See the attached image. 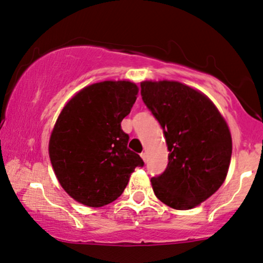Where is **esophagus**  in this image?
Wrapping results in <instances>:
<instances>
[{"instance_id":"esophagus-1","label":"esophagus","mask_w":263,"mask_h":263,"mask_svg":"<svg viewBox=\"0 0 263 263\" xmlns=\"http://www.w3.org/2000/svg\"><path fill=\"white\" fill-rule=\"evenodd\" d=\"M140 156H141V158L143 159V161H145V163H147V160H148V159H147V154H146L145 152H142L141 154H140Z\"/></svg>"}]
</instances>
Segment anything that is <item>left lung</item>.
Listing matches in <instances>:
<instances>
[{"mask_svg":"<svg viewBox=\"0 0 263 263\" xmlns=\"http://www.w3.org/2000/svg\"><path fill=\"white\" fill-rule=\"evenodd\" d=\"M141 97L159 122L166 140L168 164L151 178L161 202L190 210L224 183L232 153L229 127L202 93L177 81H143Z\"/></svg>","mask_w":263,"mask_h":263,"instance_id":"left-lung-1","label":"left lung"}]
</instances>
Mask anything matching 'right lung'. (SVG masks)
<instances>
[{"label": "right lung", "instance_id": "obj_1", "mask_svg": "<svg viewBox=\"0 0 263 263\" xmlns=\"http://www.w3.org/2000/svg\"><path fill=\"white\" fill-rule=\"evenodd\" d=\"M139 88L130 81H103L77 93L57 118L49 156L60 184L75 201L102 207L122 195L139 154L128 148L121 122Z\"/></svg>", "mask_w": 263, "mask_h": 263}]
</instances>
